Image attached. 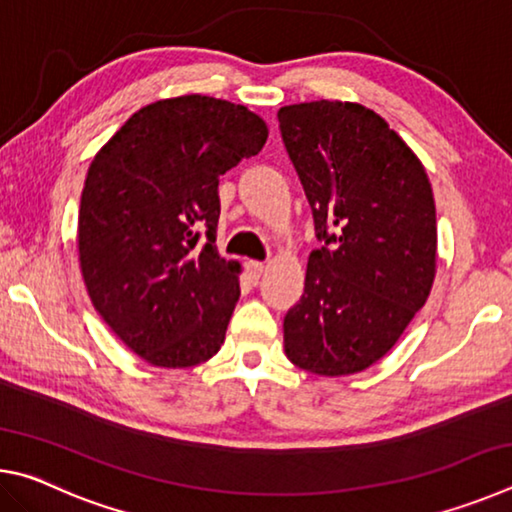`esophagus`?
Instances as JSON below:
<instances>
[{"mask_svg":"<svg viewBox=\"0 0 512 512\" xmlns=\"http://www.w3.org/2000/svg\"><path fill=\"white\" fill-rule=\"evenodd\" d=\"M264 271H266V266L262 262H246V273L250 280H259Z\"/></svg>","mask_w":512,"mask_h":512,"instance_id":"1","label":"esophagus"}]
</instances>
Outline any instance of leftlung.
Masks as SVG:
<instances>
[{"mask_svg":"<svg viewBox=\"0 0 512 512\" xmlns=\"http://www.w3.org/2000/svg\"><path fill=\"white\" fill-rule=\"evenodd\" d=\"M277 121L320 241L284 316V352L314 375H352L384 357L429 298L438 235L427 171L359 103H296Z\"/></svg>","mask_w":512,"mask_h":512,"instance_id":"left-lung-1","label":"left lung"}]
</instances>
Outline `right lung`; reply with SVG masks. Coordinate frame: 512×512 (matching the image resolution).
I'll list each match as a JSON object with an SVG mask.
<instances>
[{
  "instance_id": "obj_1",
  "label": "right lung",
  "mask_w": 512,
  "mask_h": 512,
  "mask_svg": "<svg viewBox=\"0 0 512 512\" xmlns=\"http://www.w3.org/2000/svg\"><path fill=\"white\" fill-rule=\"evenodd\" d=\"M262 117L187 94L137 110L94 155L79 210V259L94 309L160 368L214 357L239 300L219 255V178L266 144Z\"/></svg>"
}]
</instances>
